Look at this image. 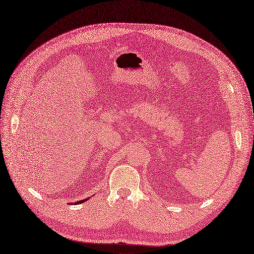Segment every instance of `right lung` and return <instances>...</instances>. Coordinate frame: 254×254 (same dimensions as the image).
I'll return each instance as SVG.
<instances>
[{"mask_svg":"<svg viewBox=\"0 0 254 254\" xmlns=\"http://www.w3.org/2000/svg\"><path fill=\"white\" fill-rule=\"evenodd\" d=\"M90 198V197H89ZM89 198H86V199H83V200H79V201H76V202H74V204H79V203H82V202H84V201H87V200H89Z\"/></svg>","mask_w":254,"mask_h":254,"instance_id":"obj_1","label":"right lung"}]
</instances>
